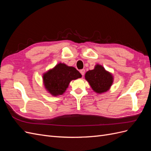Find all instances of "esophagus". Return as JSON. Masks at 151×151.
Returning <instances> with one entry per match:
<instances>
[{"label": "esophagus", "mask_w": 151, "mask_h": 151, "mask_svg": "<svg viewBox=\"0 0 151 151\" xmlns=\"http://www.w3.org/2000/svg\"><path fill=\"white\" fill-rule=\"evenodd\" d=\"M80 73H81L82 76H84V74H85V70H84V69L81 70H80Z\"/></svg>", "instance_id": "1"}]
</instances>
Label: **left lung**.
Listing matches in <instances>:
<instances>
[{
	"label": "left lung",
	"mask_w": 151,
	"mask_h": 151,
	"mask_svg": "<svg viewBox=\"0 0 151 151\" xmlns=\"http://www.w3.org/2000/svg\"><path fill=\"white\" fill-rule=\"evenodd\" d=\"M84 77L92 89L98 94H102L109 91L114 80L111 73L99 64L96 65L94 69L86 72Z\"/></svg>",
	"instance_id": "left-lung-1"
}]
</instances>
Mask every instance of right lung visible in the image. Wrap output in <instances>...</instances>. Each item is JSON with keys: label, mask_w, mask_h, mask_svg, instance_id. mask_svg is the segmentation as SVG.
<instances>
[{"label": "right lung", "mask_w": 151, "mask_h": 151, "mask_svg": "<svg viewBox=\"0 0 151 151\" xmlns=\"http://www.w3.org/2000/svg\"><path fill=\"white\" fill-rule=\"evenodd\" d=\"M81 77L82 75L75 67L60 62L43 73V83L48 93L53 96H58L65 92L71 81Z\"/></svg>", "instance_id": "obj_1"}]
</instances>
